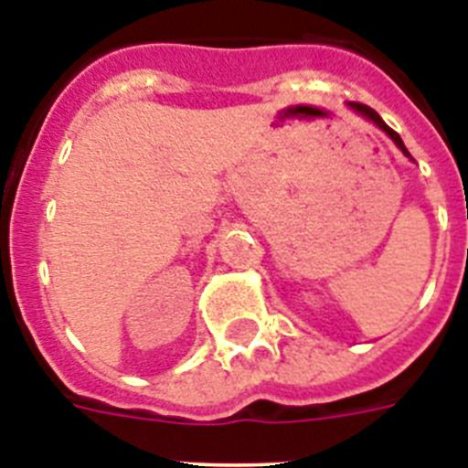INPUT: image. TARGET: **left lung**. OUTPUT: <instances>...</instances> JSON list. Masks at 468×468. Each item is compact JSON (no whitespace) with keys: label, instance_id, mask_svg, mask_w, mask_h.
Masks as SVG:
<instances>
[{"label":"left lung","instance_id":"8db88e82","mask_svg":"<svg viewBox=\"0 0 468 468\" xmlns=\"http://www.w3.org/2000/svg\"><path fill=\"white\" fill-rule=\"evenodd\" d=\"M349 107L355 109V112H356V113H361V116H367V119H368V121H374V123H376V125H378L380 131H386V133H388V135H390V140H392V143H395V144H398V147H399V149H402V152H404V156H411V154H410V152H407V147H404V143H402V137H399V135H398V133L392 131L390 125H388V123H386V121L380 119V116H378V113H376V112H374V109H371V107H364V104H359V101H349Z\"/></svg>","mask_w":468,"mask_h":468}]
</instances>
